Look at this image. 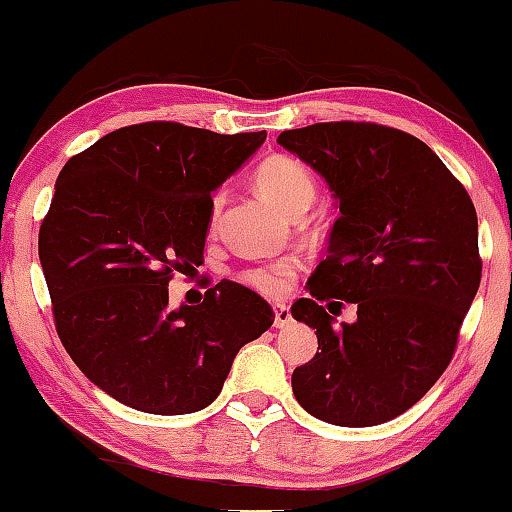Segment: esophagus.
<instances>
[{
    "mask_svg": "<svg viewBox=\"0 0 512 512\" xmlns=\"http://www.w3.org/2000/svg\"><path fill=\"white\" fill-rule=\"evenodd\" d=\"M273 312H275V329H285V326H290L292 324V314H290V309L285 307V304H280V302H275L273 304Z\"/></svg>",
    "mask_w": 512,
    "mask_h": 512,
    "instance_id": "34e87169",
    "label": "esophagus"
}]
</instances>
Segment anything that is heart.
Instances as JSON below:
<instances>
[{
    "label": "heart",
    "mask_w": 512,
    "mask_h": 512,
    "mask_svg": "<svg viewBox=\"0 0 512 512\" xmlns=\"http://www.w3.org/2000/svg\"><path fill=\"white\" fill-rule=\"evenodd\" d=\"M256 188L266 195L268 200L287 215H295L312 205L314 195H317V181L314 174L302 164L300 159L290 157V154H273V157L263 159L254 171ZM222 208V193H215L212 198L210 222L217 220ZM297 273H300V261L295 256L275 258L271 263H261V266H251L239 273V280L249 285L251 290L261 292L266 297H280L295 285Z\"/></svg>",
    "instance_id": "obj_1"
}]
</instances>
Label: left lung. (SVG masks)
I'll use <instances>...</instances> for the list:
<instances>
[{"instance_id":"1","label":"left lung","mask_w":512,"mask_h":512,"mask_svg":"<svg viewBox=\"0 0 512 512\" xmlns=\"http://www.w3.org/2000/svg\"><path fill=\"white\" fill-rule=\"evenodd\" d=\"M278 145L324 176L341 210L309 297L292 304L319 338L292 392L333 426L392 421L447 370L479 290L472 198L426 142L389 125L314 123ZM338 299L359 307L355 325L332 326Z\"/></svg>"}]
</instances>
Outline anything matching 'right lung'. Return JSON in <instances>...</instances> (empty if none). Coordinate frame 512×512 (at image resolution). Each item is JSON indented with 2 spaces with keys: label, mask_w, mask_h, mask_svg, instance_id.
<instances>
[{
  "label": "right lung",
  "mask_w": 512,
  "mask_h": 512,
  "mask_svg": "<svg viewBox=\"0 0 512 512\" xmlns=\"http://www.w3.org/2000/svg\"><path fill=\"white\" fill-rule=\"evenodd\" d=\"M266 140L149 120L108 132L62 166L38 232L55 331L96 387L130 409L181 416L222 392L271 304L222 280L169 309V280L203 263L212 191Z\"/></svg>",
  "instance_id": "1"
}]
</instances>
